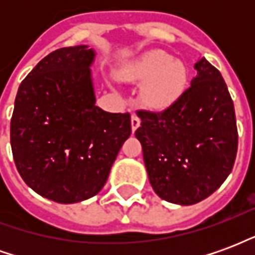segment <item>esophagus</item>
Masks as SVG:
<instances>
[{
    "instance_id": "esophagus-1",
    "label": "esophagus",
    "mask_w": 255,
    "mask_h": 255,
    "mask_svg": "<svg viewBox=\"0 0 255 255\" xmlns=\"http://www.w3.org/2000/svg\"><path fill=\"white\" fill-rule=\"evenodd\" d=\"M140 126V119H139L136 115H132L131 116V128H132V132L133 131H136V128Z\"/></svg>"
}]
</instances>
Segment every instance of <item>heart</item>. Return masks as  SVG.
<instances>
[{"label":"heart","instance_id":"obj_1","mask_svg":"<svg viewBox=\"0 0 255 255\" xmlns=\"http://www.w3.org/2000/svg\"><path fill=\"white\" fill-rule=\"evenodd\" d=\"M126 78L146 80L142 87L143 102L150 108L162 109L176 102L184 93L188 80L186 65L173 60L164 50H150L126 69Z\"/></svg>","mask_w":255,"mask_h":255}]
</instances>
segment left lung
<instances>
[{"instance_id": "1", "label": "left lung", "mask_w": 255, "mask_h": 255, "mask_svg": "<svg viewBox=\"0 0 255 255\" xmlns=\"http://www.w3.org/2000/svg\"><path fill=\"white\" fill-rule=\"evenodd\" d=\"M194 68L191 86L165 111L136 112L142 123L135 131L155 194L186 206L224 183L238 151L235 109L224 79L205 58Z\"/></svg>"}]
</instances>
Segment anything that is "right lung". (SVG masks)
Returning <instances> with one entry per match:
<instances>
[{
  "mask_svg": "<svg viewBox=\"0 0 255 255\" xmlns=\"http://www.w3.org/2000/svg\"><path fill=\"white\" fill-rule=\"evenodd\" d=\"M94 57L86 45L54 50L25 76L14 100L10 146L16 168L28 187L54 202L97 195L131 135L129 113L95 105Z\"/></svg>",
  "mask_w": 255,
  "mask_h": 255,
  "instance_id": "add662e5",
  "label": "right lung"
}]
</instances>
